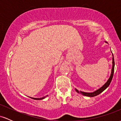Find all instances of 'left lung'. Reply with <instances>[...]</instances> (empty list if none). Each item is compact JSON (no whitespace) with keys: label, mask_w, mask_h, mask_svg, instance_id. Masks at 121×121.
I'll return each mask as SVG.
<instances>
[{"label":"left lung","mask_w":121,"mask_h":121,"mask_svg":"<svg viewBox=\"0 0 121 121\" xmlns=\"http://www.w3.org/2000/svg\"><path fill=\"white\" fill-rule=\"evenodd\" d=\"M112 55H113V66H112V73H111V75L110 77L109 78V80H108V81L105 83V84L103 86H102L101 88H99V89H98L97 91H94L93 93H86V92H82V91H79L78 90H77L76 89V91H77V93H80L82 95H85V96H87V97H94L96 96V95H98L102 93L104 90H105L109 86L110 84L111 81H112V78H113V74H114V56H113V54L112 53Z\"/></svg>","instance_id":"8db88e82"}]
</instances>
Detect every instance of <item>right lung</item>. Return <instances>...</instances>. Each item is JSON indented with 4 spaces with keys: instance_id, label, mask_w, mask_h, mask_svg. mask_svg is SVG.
<instances>
[{
    "instance_id": "add662e5",
    "label": "right lung",
    "mask_w": 121,
    "mask_h": 121,
    "mask_svg": "<svg viewBox=\"0 0 121 121\" xmlns=\"http://www.w3.org/2000/svg\"><path fill=\"white\" fill-rule=\"evenodd\" d=\"M47 96H48V95H46V96L43 97H42V98H31V97H30V98H32V99H36V100H40V99H44V98H45V97H47Z\"/></svg>"
}]
</instances>
